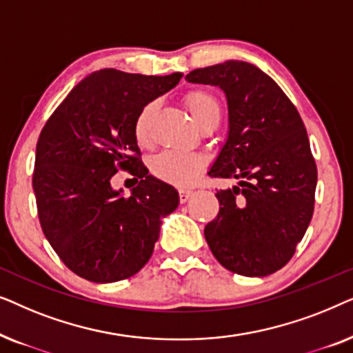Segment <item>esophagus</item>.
<instances>
[{
    "instance_id": "34e87169",
    "label": "esophagus",
    "mask_w": 353,
    "mask_h": 353,
    "mask_svg": "<svg viewBox=\"0 0 353 353\" xmlns=\"http://www.w3.org/2000/svg\"><path fill=\"white\" fill-rule=\"evenodd\" d=\"M191 196H192V191H190V190H180V202H181V204H185V202L190 199Z\"/></svg>"
}]
</instances>
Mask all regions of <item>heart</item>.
I'll list each match as a JSON object with an SVG mask.
<instances>
[{"instance_id":"obj_1","label":"heart","mask_w":353,"mask_h":353,"mask_svg":"<svg viewBox=\"0 0 353 353\" xmlns=\"http://www.w3.org/2000/svg\"><path fill=\"white\" fill-rule=\"evenodd\" d=\"M186 108L190 110L191 117L197 123V127L207 122H219L220 119V104L214 94L207 91L196 90L186 94ZM157 110L156 103H149L139 110L134 120V138L138 144L149 143V133H151V122ZM205 168V159L201 154H183L176 151H163L152 157L151 172L161 180L170 183L175 186H191L199 180L201 173Z\"/></svg>"}]
</instances>
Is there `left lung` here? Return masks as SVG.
Here are the masks:
<instances>
[{"instance_id": "8db88e82", "label": "left lung", "mask_w": 353, "mask_h": 353, "mask_svg": "<svg viewBox=\"0 0 353 353\" xmlns=\"http://www.w3.org/2000/svg\"><path fill=\"white\" fill-rule=\"evenodd\" d=\"M228 101V138L209 175L236 178L216 191L220 210L204 236L215 259L243 276L283 268L310 225L316 163L296 105L259 67L226 61L186 75Z\"/></svg>"}]
</instances>
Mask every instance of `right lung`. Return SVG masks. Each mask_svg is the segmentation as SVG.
<instances>
[{
  "mask_svg": "<svg viewBox=\"0 0 353 353\" xmlns=\"http://www.w3.org/2000/svg\"><path fill=\"white\" fill-rule=\"evenodd\" d=\"M181 77L93 72L41 130L32 180L38 219L65 267L88 281L138 273L151 259L162 219L178 207L175 188L143 165L133 128L139 110ZM119 170L140 178L128 198L110 185Z\"/></svg>",
  "mask_w": 353,
  "mask_h": 353,
  "instance_id": "right-lung-1",
  "label": "right lung"
}]
</instances>
